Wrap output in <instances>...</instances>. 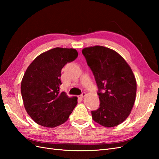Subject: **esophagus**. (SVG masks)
Here are the masks:
<instances>
[{
    "instance_id": "esophagus-1",
    "label": "esophagus",
    "mask_w": 159,
    "mask_h": 159,
    "mask_svg": "<svg viewBox=\"0 0 159 159\" xmlns=\"http://www.w3.org/2000/svg\"><path fill=\"white\" fill-rule=\"evenodd\" d=\"M85 95H86V93H85V92H83L82 93H81V94L80 95V98H83L85 97Z\"/></svg>"
}]
</instances>
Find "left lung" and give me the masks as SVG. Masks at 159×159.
Wrapping results in <instances>:
<instances>
[{
    "mask_svg": "<svg viewBox=\"0 0 159 159\" xmlns=\"http://www.w3.org/2000/svg\"><path fill=\"white\" fill-rule=\"evenodd\" d=\"M98 88L99 107L91 111L94 121L105 127L123 123L135 102L137 82L131 67L117 52L100 46L82 50Z\"/></svg>",
    "mask_w": 159,
    "mask_h": 159,
    "instance_id": "left-lung-1",
    "label": "left lung"
}]
</instances>
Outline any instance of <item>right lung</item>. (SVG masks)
<instances>
[{
	"label": "right lung",
	"mask_w": 159,
	"mask_h": 159,
	"mask_svg": "<svg viewBox=\"0 0 159 159\" xmlns=\"http://www.w3.org/2000/svg\"><path fill=\"white\" fill-rule=\"evenodd\" d=\"M74 48H55L36 57L28 67L21 82L26 112L37 124L53 128L65 123L78 103V98L60 92L63 67L75 60Z\"/></svg>",
	"instance_id": "obj_1"
}]
</instances>
